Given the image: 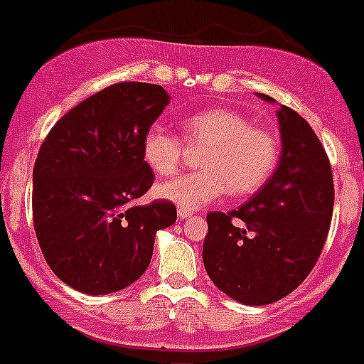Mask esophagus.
Returning a JSON list of instances; mask_svg holds the SVG:
<instances>
[{
  "label": "esophagus",
  "instance_id": "esophagus-1",
  "mask_svg": "<svg viewBox=\"0 0 364 364\" xmlns=\"http://www.w3.org/2000/svg\"><path fill=\"white\" fill-rule=\"evenodd\" d=\"M188 217H190V211H185V210H181V208H179V210H178L179 220H185V218H188Z\"/></svg>",
  "mask_w": 364,
  "mask_h": 364
}]
</instances>
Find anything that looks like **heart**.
Returning <instances> with one entry per match:
<instances>
[{"mask_svg":"<svg viewBox=\"0 0 364 364\" xmlns=\"http://www.w3.org/2000/svg\"><path fill=\"white\" fill-rule=\"evenodd\" d=\"M186 146L203 147L199 171L176 176L156 186L160 199L193 211L229 196L243 197L259 190L272 176L279 158L276 136L254 128L245 115L228 108H210L181 122ZM185 144L174 133L154 124L142 136V160L158 176L181 165Z\"/></svg>","mask_w":364,"mask_h":364,"instance_id":"obj_1","label":"heart"}]
</instances>
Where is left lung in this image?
Wrapping results in <instances>:
<instances>
[{"label":"left lung","mask_w":364,"mask_h":364,"mask_svg":"<svg viewBox=\"0 0 364 364\" xmlns=\"http://www.w3.org/2000/svg\"><path fill=\"white\" fill-rule=\"evenodd\" d=\"M277 121L283 146L276 172L238 210L206 217L204 268L218 290L245 306L291 294L318 261L333 218V172L318 136L284 105Z\"/></svg>","instance_id":"obj_1"}]
</instances>
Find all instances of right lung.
<instances>
[{
    "mask_svg": "<svg viewBox=\"0 0 364 364\" xmlns=\"http://www.w3.org/2000/svg\"><path fill=\"white\" fill-rule=\"evenodd\" d=\"M160 85L122 81L67 112L42 142L33 167V225L46 261L67 287L105 295L129 287L153 257L156 231L176 206H135L154 174L142 136L168 105Z\"/></svg>",
    "mask_w": 364,
    "mask_h": 364,
    "instance_id": "obj_1",
    "label": "right lung"
}]
</instances>
